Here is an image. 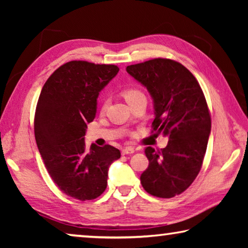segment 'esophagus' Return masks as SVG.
<instances>
[{"mask_svg": "<svg viewBox=\"0 0 248 248\" xmlns=\"http://www.w3.org/2000/svg\"><path fill=\"white\" fill-rule=\"evenodd\" d=\"M121 153H123V155L133 154V153H134V149H133V148H131V146H127V148L123 149V151H121Z\"/></svg>", "mask_w": 248, "mask_h": 248, "instance_id": "obj_1", "label": "esophagus"}]
</instances>
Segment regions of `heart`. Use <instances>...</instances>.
Listing matches in <instances>:
<instances>
[{
	"label": "heart",
	"instance_id": "heart-1",
	"mask_svg": "<svg viewBox=\"0 0 248 248\" xmlns=\"http://www.w3.org/2000/svg\"><path fill=\"white\" fill-rule=\"evenodd\" d=\"M124 98L127 99V102H131L132 99L137 98V97H140V96H144V94L142 93V92L140 90L138 89H127L124 92ZM107 100H104L103 103V106H102V109L103 110H105V108L107 107Z\"/></svg>",
	"mask_w": 248,
	"mask_h": 248
}]
</instances>
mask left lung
Segmentation results:
<instances>
[{"label": "left lung", "instance_id": "left-lung-1", "mask_svg": "<svg viewBox=\"0 0 248 248\" xmlns=\"http://www.w3.org/2000/svg\"><path fill=\"white\" fill-rule=\"evenodd\" d=\"M125 70L153 99V130L169 137L166 148L145 149L149 167L141 174V184L150 195L171 198L190 186L202 165L211 132L203 92L189 70L170 59H153Z\"/></svg>", "mask_w": 248, "mask_h": 248}]
</instances>
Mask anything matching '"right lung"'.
<instances>
[{"label": "right lung", "instance_id": "add662e5", "mask_svg": "<svg viewBox=\"0 0 248 248\" xmlns=\"http://www.w3.org/2000/svg\"><path fill=\"white\" fill-rule=\"evenodd\" d=\"M118 71L112 64L70 61L54 71L41 90L35 115L37 146L54 184L74 199L102 195L109 167L120 157L114 146L93 143L87 151L84 141L99 92Z\"/></svg>", "mask_w": 248, "mask_h": 248}]
</instances>
